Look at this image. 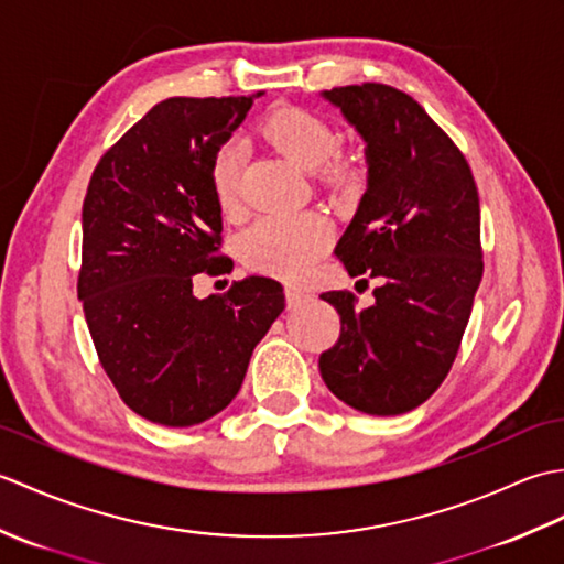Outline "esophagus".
Segmentation results:
<instances>
[{
	"instance_id": "esophagus-1",
	"label": "esophagus",
	"mask_w": 564,
	"mask_h": 564,
	"mask_svg": "<svg viewBox=\"0 0 564 564\" xmlns=\"http://www.w3.org/2000/svg\"><path fill=\"white\" fill-rule=\"evenodd\" d=\"M305 293L295 291V289H285V303H289V307H297L303 301H305Z\"/></svg>"
}]
</instances>
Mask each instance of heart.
Masks as SVG:
<instances>
[{
	"label": "heart",
	"instance_id": "heart-1",
	"mask_svg": "<svg viewBox=\"0 0 564 564\" xmlns=\"http://www.w3.org/2000/svg\"><path fill=\"white\" fill-rule=\"evenodd\" d=\"M259 135L267 145L313 174L319 188L349 196L364 184L366 162L354 150L337 148V130L315 111L279 106L261 118ZM242 150L225 142L213 154L210 188L218 208L235 215L242 203ZM332 242V227L319 213L263 215L239 237V259L247 269L297 283L310 275Z\"/></svg>",
	"mask_w": 564,
	"mask_h": 564
}]
</instances>
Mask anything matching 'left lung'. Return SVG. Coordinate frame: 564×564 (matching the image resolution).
<instances>
[{"instance_id":"left-lung-1","label":"left lung","mask_w":564,"mask_h":564,"mask_svg":"<svg viewBox=\"0 0 564 564\" xmlns=\"http://www.w3.org/2000/svg\"><path fill=\"white\" fill-rule=\"evenodd\" d=\"M325 99L366 140L368 188L334 254L378 281L376 303L322 293L341 319L319 373L358 412L394 416L438 390L482 281L480 196L458 145L410 94L364 82Z\"/></svg>"}]
</instances>
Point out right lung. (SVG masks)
Instances as JSON below:
<instances>
[{"instance_id":"right-lung-1","label":"right lung","mask_w":564,"mask_h":564,"mask_svg":"<svg viewBox=\"0 0 564 564\" xmlns=\"http://www.w3.org/2000/svg\"><path fill=\"white\" fill-rule=\"evenodd\" d=\"M257 97L160 101L89 178L77 295L106 376L154 424L194 426L223 412L285 307L281 283L263 275L194 295L196 273L232 263L220 254L210 162Z\"/></svg>"}]
</instances>
